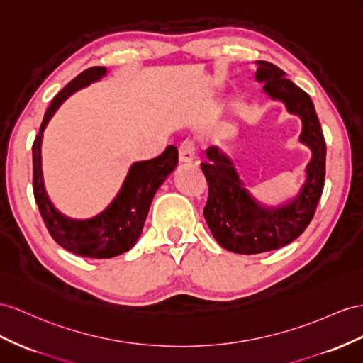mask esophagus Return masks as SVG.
I'll list each match as a JSON object with an SVG mask.
<instances>
[{
  "instance_id": "esophagus-1",
  "label": "esophagus",
  "mask_w": 363,
  "mask_h": 363,
  "mask_svg": "<svg viewBox=\"0 0 363 363\" xmlns=\"http://www.w3.org/2000/svg\"><path fill=\"white\" fill-rule=\"evenodd\" d=\"M179 161L181 162H193L196 160V153H194V144L191 141H184L179 148Z\"/></svg>"
}]
</instances>
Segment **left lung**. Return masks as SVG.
<instances>
[{
    "instance_id": "obj_1",
    "label": "left lung",
    "mask_w": 363,
    "mask_h": 363,
    "mask_svg": "<svg viewBox=\"0 0 363 363\" xmlns=\"http://www.w3.org/2000/svg\"><path fill=\"white\" fill-rule=\"evenodd\" d=\"M256 66L255 78L264 82L267 95L282 101L288 113L301 118L299 141L310 147L311 160L299 193L281 207L265 208L245 189L233 161L216 145L207 148V161L201 164L208 184L203 218L216 242L239 255L272 252L299 238L314 216L325 182L327 145L311 98L274 64L256 61Z\"/></svg>"
}]
</instances>
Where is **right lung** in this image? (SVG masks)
I'll use <instances>...</instances> for the list:
<instances>
[{"instance_id":"add662e5","label":"right lung","mask_w":363,"mask_h":363,"mask_svg":"<svg viewBox=\"0 0 363 363\" xmlns=\"http://www.w3.org/2000/svg\"><path fill=\"white\" fill-rule=\"evenodd\" d=\"M106 73V67H90L70 81L45 110L40 133L32 147L33 194L45 227L55 242L67 252L91 259L115 257L128 252L136 244L155 193L178 165V150L174 145H169L162 155L153 160L132 164L115 199L106 210L90 219H72L53 207L43 176V132L64 101L90 82L101 79Z\"/></svg>"}]
</instances>
